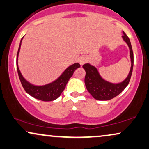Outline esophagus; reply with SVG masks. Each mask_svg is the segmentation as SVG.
Here are the masks:
<instances>
[{"label":"esophagus","instance_id":"esophagus-1","mask_svg":"<svg viewBox=\"0 0 149 149\" xmlns=\"http://www.w3.org/2000/svg\"><path fill=\"white\" fill-rule=\"evenodd\" d=\"M87 62V57L85 56H82L80 57L79 59V63L80 65H83L84 64H85Z\"/></svg>","mask_w":149,"mask_h":149}]
</instances>
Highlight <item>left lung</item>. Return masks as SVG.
Segmentation results:
<instances>
[{
	"label": "left lung",
	"instance_id": "left-lung-1",
	"mask_svg": "<svg viewBox=\"0 0 149 149\" xmlns=\"http://www.w3.org/2000/svg\"><path fill=\"white\" fill-rule=\"evenodd\" d=\"M123 35L122 38L123 41L128 44L130 50V57L131 61V67L130 71L128 76L123 81L119 83H112L108 82L102 78L97 69L94 66L89 63L85 64L82 66L86 72L85 78L86 88L95 99L99 101H108L118 96L128 85L133 69V52L128 36L124 32H123Z\"/></svg>",
	"mask_w": 149,
	"mask_h": 149
}]
</instances>
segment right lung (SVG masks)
I'll use <instances>...</instances> for the list:
<instances>
[{"instance_id":"add662e5","label":"right lung","mask_w":149,"mask_h":149,"mask_svg":"<svg viewBox=\"0 0 149 149\" xmlns=\"http://www.w3.org/2000/svg\"><path fill=\"white\" fill-rule=\"evenodd\" d=\"M21 39L20 44H19V50L17 52V72L19 74V79L21 82L23 89L25 91L30 94L33 97L37 98V99L41 100L43 101H52L57 99L60 96L64 89H65L68 81L71 76H73V73L76 71V69L80 67V64L75 63L72 65L69 66V67L65 69V71L61 74L57 79L54 80L53 82L48 83L47 85L42 86L33 85L25 79L21 74L20 70H19V66H18V57H19V51H20L21 42Z\"/></svg>"}]
</instances>
